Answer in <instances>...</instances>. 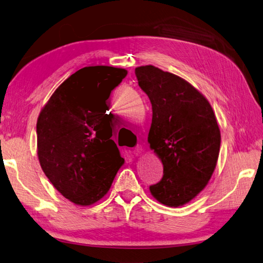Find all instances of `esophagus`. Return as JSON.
<instances>
[{"instance_id": "34e87169", "label": "esophagus", "mask_w": 263, "mask_h": 263, "mask_svg": "<svg viewBox=\"0 0 263 263\" xmlns=\"http://www.w3.org/2000/svg\"><path fill=\"white\" fill-rule=\"evenodd\" d=\"M142 151H143L142 146L141 145H137V146H135V147L133 148V155L134 156H140Z\"/></svg>"}]
</instances>
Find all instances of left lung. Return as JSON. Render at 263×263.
I'll return each instance as SVG.
<instances>
[{
  "instance_id": "1",
  "label": "left lung",
  "mask_w": 263,
  "mask_h": 263,
  "mask_svg": "<svg viewBox=\"0 0 263 263\" xmlns=\"http://www.w3.org/2000/svg\"><path fill=\"white\" fill-rule=\"evenodd\" d=\"M138 86L152 105L147 142L163 166L150 186L162 205L180 207L205 189L219 159L221 133L210 102L175 74L152 65L135 68Z\"/></svg>"
}]
</instances>
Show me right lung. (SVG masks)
<instances>
[{"mask_svg": "<svg viewBox=\"0 0 263 263\" xmlns=\"http://www.w3.org/2000/svg\"><path fill=\"white\" fill-rule=\"evenodd\" d=\"M127 73L113 66L83 67L54 90L39 115L40 165L57 191L76 205L101 200L125 162L111 140L115 123L106 111L111 91Z\"/></svg>", "mask_w": 263, "mask_h": 263, "instance_id": "add662e5", "label": "right lung"}]
</instances>
